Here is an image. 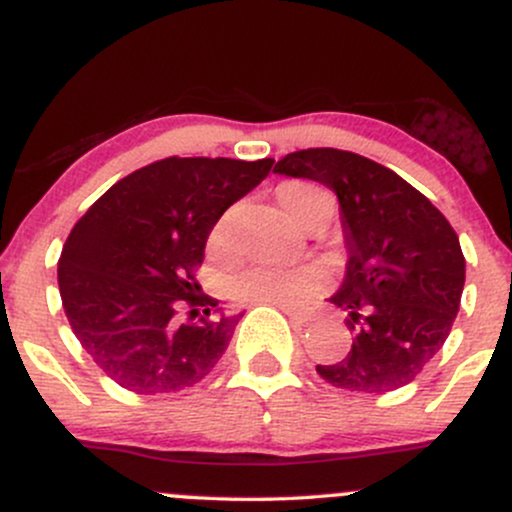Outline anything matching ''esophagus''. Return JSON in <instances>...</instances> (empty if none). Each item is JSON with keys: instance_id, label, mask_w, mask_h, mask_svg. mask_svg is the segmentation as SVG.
Segmentation results:
<instances>
[{"instance_id": "esophagus-1", "label": "esophagus", "mask_w": 512, "mask_h": 512, "mask_svg": "<svg viewBox=\"0 0 512 512\" xmlns=\"http://www.w3.org/2000/svg\"><path fill=\"white\" fill-rule=\"evenodd\" d=\"M279 308L284 310V313L291 317L293 325H298V327H308V325H313V322H315V317L310 315V313H301V310H293V308H289V305H279Z\"/></svg>"}]
</instances>
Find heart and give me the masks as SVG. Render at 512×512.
I'll use <instances>...</instances> for the list:
<instances>
[{
	"label": "heart",
	"instance_id": "heart-1",
	"mask_svg": "<svg viewBox=\"0 0 512 512\" xmlns=\"http://www.w3.org/2000/svg\"><path fill=\"white\" fill-rule=\"evenodd\" d=\"M317 187L305 185V182H289L279 190V199L284 209L293 214L305 199L317 195ZM231 219L233 214L221 216L214 231L209 236L211 250H228L231 243ZM327 284L325 269L317 264H298V267H276V264H250L240 269L231 279V296L245 303H279V305H298L308 301Z\"/></svg>",
	"mask_w": 512,
	"mask_h": 512
}]
</instances>
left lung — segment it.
Instances as JSON below:
<instances>
[{"label":"left lung","mask_w":512,"mask_h":512,"mask_svg":"<svg viewBox=\"0 0 512 512\" xmlns=\"http://www.w3.org/2000/svg\"><path fill=\"white\" fill-rule=\"evenodd\" d=\"M274 173L322 182L339 199L349 260L330 301L349 313L354 344L317 373L334 387L370 395L409 385L445 344L460 310L457 233L395 170L351 151H293Z\"/></svg>","instance_id":"8db88e82"}]
</instances>
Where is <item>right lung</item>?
I'll use <instances>...</instances> for the list:
<instances>
[{
	"label": "right lung",
	"mask_w": 512,
	"mask_h": 512,
	"mask_svg": "<svg viewBox=\"0 0 512 512\" xmlns=\"http://www.w3.org/2000/svg\"><path fill=\"white\" fill-rule=\"evenodd\" d=\"M274 158H178L117 180L76 221L57 262L69 325L98 368L137 395L197 385L243 313H221L195 269L221 214Z\"/></svg>",
	"instance_id": "obj_1"
}]
</instances>
